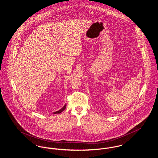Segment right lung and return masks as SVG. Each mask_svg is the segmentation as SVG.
<instances>
[{
	"mask_svg": "<svg viewBox=\"0 0 158 158\" xmlns=\"http://www.w3.org/2000/svg\"><path fill=\"white\" fill-rule=\"evenodd\" d=\"M66 104H65L64 106L60 110H59V111H56V112H55V113H54V114H59V113H61L62 111H63L64 110H65V108H66Z\"/></svg>",
	"mask_w": 158,
	"mask_h": 158,
	"instance_id": "add662e5",
	"label": "right lung"
}]
</instances>
